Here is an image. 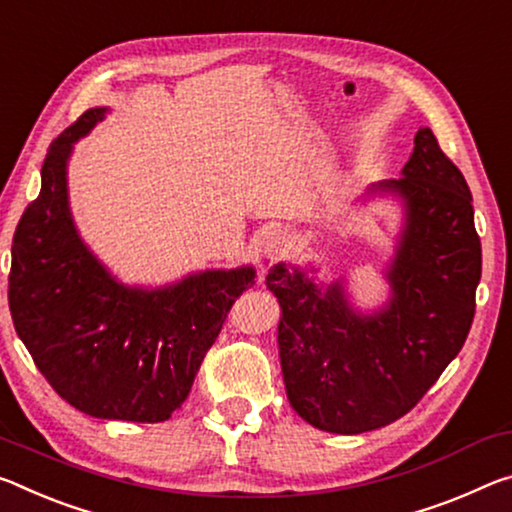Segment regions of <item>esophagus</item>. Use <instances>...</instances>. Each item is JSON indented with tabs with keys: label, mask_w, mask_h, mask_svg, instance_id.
<instances>
[{
	"label": "esophagus",
	"mask_w": 512,
	"mask_h": 512,
	"mask_svg": "<svg viewBox=\"0 0 512 512\" xmlns=\"http://www.w3.org/2000/svg\"><path fill=\"white\" fill-rule=\"evenodd\" d=\"M291 248V237L282 230H273L264 237V257L266 259H278Z\"/></svg>",
	"instance_id": "34e87169"
}]
</instances>
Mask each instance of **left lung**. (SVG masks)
<instances>
[{
    "label": "left lung",
    "mask_w": 512,
    "mask_h": 512,
    "mask_svg": "<svg viewBox=\"0 0 512 512\" xmlns=\"http://www.w3.org/2000/svg\"><path fill=\"white\" fill-rule=\"evenodd\" d=\"M401 175L364 193L403 205L383 307L367 314L353 307L346 278L316 282L287 262L266 275L282 310L278 348L287 399L319 431L358 435L403 417L472 328L481 239L465 177L428 127H419Z\"/></svg>",
    "instance_id": "1"
}]
</instances>
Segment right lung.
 I'll list each match as a JSON object with an SVG mask.
<instances>
[{"label": "right lung", "mask_w": 512, "mask_h": 512, "mask_svg": "<svg viewBox=\"0 0 512 512\" xmlns=\"http://www.w3.org/2000/svg\"><path fill=\"white\" fill-rule=\"evenodd\" d=\"M109 109H88L47 150L40 193L13 234L8 307L36 367L72 408L157 424L180 408L253 266L207 269L164 287H129L79 237L68 161Z\"/></svg>", "instance_id": "obj_1"}]
</instances>
